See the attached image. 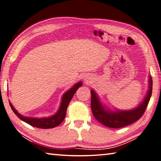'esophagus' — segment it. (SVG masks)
<instances>
[{"label": "esophagus", "mask_w": 161, "mask_h": 161, "mask_svg": "<svg viewBox=\"0 0 161 161\" xmlns=\"http://www.w3.org/2000/svg\"><path fill=\"white\" fill-rule=\"evenodd\" d=\"M84 81H86V82H89V79L88 77H85V78L84 79Z\"/></svg>", "instance_id": "obj_1"}]
</instances>
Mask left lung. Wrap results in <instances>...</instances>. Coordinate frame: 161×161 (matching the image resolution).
Returning <instances> with one entry per match:
<instances>
[{
  "mask_svg": "<svg viewBox=\"0 0 161 161\" xmlns=\"http://www.w3.org/2000/svg\"><path fill=\"white\" fill-rule=\"evenodd\" d=\"M152 86L153 81L151 76L149 75L147 95L138 106L130 110L115 109L112 110L101 103L97 93L94 90L92 89L91 108L93 116L100 123L107 127L121 128L133 123L138 120L145 112L152 94Z\"/></svg>",
  "mask_w": 161,
  "mask_h": 161,
  "instance_id": "1",
  "label": "left lung"
}]
</instances>
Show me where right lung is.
Here are the masks:
<instances>
[{
    "label": "right lung",
    "mask_w": 161,
    "mask_h": 161,
    "mask_svg": "<svg viewBox=\"0 0 161 161\" xmlns=\"http://www.w3.org/2000/svg\"><path fill=\"white\" fill-rule=\"evenodd\" d=\"M82 85L81 81H78L76 83L74 86L71 87L69 90L64 93L61 98V102L59 108L54 115H53L48 118H33V117H26L21 115L18 113L14 106L12 105L10 102V106L14 113L21 119V120L25 122L26 123L31 125V126L42 128V129H50V128H53L58 126V125L62 123L64 119L65 118L67 108L70 102L71 99L72 98L73 96L76 92L79 87Z\"/></svg>",
    "instance_id": "add662e5"
}]
</instances>
